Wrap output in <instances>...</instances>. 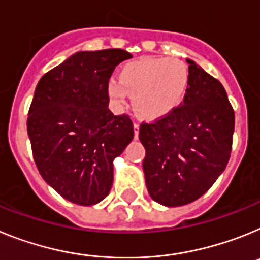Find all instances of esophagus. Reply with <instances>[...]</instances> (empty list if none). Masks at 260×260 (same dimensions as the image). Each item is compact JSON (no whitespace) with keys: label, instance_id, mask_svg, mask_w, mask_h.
<instances>
[{"label":"esophagus","instance_id":"34e87169","mask_svg":"<svg viewBox=\"0 0 260 260\" xmlns=\"http://www.w3.org/2000/svg\"><path fill=\"white\" fill-rule=\"evenodd\" d=\"M133 129H135V139H137V137H139L140 124L139 123H133Z\"/></svg>","mask_w":260,"mask_h":260}]
</instances>
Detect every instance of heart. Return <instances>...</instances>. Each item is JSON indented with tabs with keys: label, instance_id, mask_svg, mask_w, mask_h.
Wrapping results in <instances>:
<instances>
[{
	"label": "heart",
	"instance_id": "heart-1",
	"mask_svg": "<svg viewBox=\"0 0 260 260\" xmlns=\"http://www.w3.org/2000/svg\"><path fill=\"white\" fill-rule=\"evenodd\" d=\"M189 83L188 67L177 58H144L127 64L119 82L107 85L108 96L117 106L132 96L133 110L141 119L157 120L170 114L183 101Z\"/></svg>",
	"mask_w": 260,
	"mask_h": 260
}]
</instances>
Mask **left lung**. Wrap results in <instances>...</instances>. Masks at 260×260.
Masks as SVG:
<instances>
[{
	"mask_svg": "<svg viewBox=\"0 0 260 260\" xmlns=\"http://www.w3.org/2000/svg\"><path fill=\"white\" fill-rule=\"evenodd\" d=\"M183 103L154 123H143V170L148 192L165 207L195 202L224 173L232 152L234 111L221 82L187 58Z\"/></svg>",
	"mask_w": 260,
	"mask_h": 260,
	"instance_id": "obj_1",
	"label": "left lung"
}]
</instances>
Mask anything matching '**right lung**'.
Returning <instances> with one entry per match:
<instances>
[{
	"label": "right lung",
	"mask_w": 260,
	"mask_h": 260,
	"mask_svg": "<svg viewBox=\"0 0 260 260\" xmlns=\"http://www.w3.org/2000/svg\"><path fill=\"white\" fill-rule=\"evenodd\" d=\"M124 49L77 52L40 78L27 119L40 175L64 199L94 205L110 193L114 159L133 139L128 115L108 110V78Z\"/></svg>",
	"instance_id": "right-lung-1"
}]
</instances>
